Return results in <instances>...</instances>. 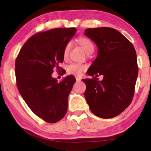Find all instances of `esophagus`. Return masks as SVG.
Returning <instances> with one entry per match:
<instances>
[{"mask_svg": "<svg viewBox=\"0 0 151 151\" xmlns=\"http://www.w3.org/2000/svg\"><path fill=\"white\" fill-rule=\"evenodd\" d=\"M81 78L80 77H78V76H77V77H76V80L77 81H81Z\"/></svg>", "mask_w": 151, "mask_h": 151, "instance_id": "34e87169", "label": "esophagus"}]
</instances>
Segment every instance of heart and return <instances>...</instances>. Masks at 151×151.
I'll list each match as a JSON object with an SVG mask.
<instances>
[{"mask_svg": "<svg viewBox=\"0 0 151 151\" xmlns=\"http://www.w3.org/2000/svg\"><path fill=\"white\" fill-rule=\"evenodd\" d=\"M78 43L80 45L81 47L83 48V50L85 51L86 54H91L92 53L94 50V46L91 40L87 37H79L77 40ZM71 47L70 43L66 45L65 47V49L63 51V57L65 59H67L68 57L69 52H70ZM86 69V66L84 65H81L79 64L73 63L71 64L70 65L68 66L67 67V72L70 74H75V75H80L82 73V72Z\"/></svg>", "mask_w": 151, "mask_h": 151, "instance_id": "b5f03b06", "label": "heart"}]
</instances>
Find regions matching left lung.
I'll list each match as a JSON object with an SVG mask.
<instances>
[{"instance_id": "left-lung-1", "label": "left lung", "mask_w": 151, "mask_h": 151, "mask_svg": "<svg viewBox=\"0 0 151 151\" xmlns=\"http://www.w3.org/2000/svg\"><path fill=\"white\" fill-rule=\"evenodd\" d=\"M84 34L98 47L97 57L86 72L93 79H82L86 86V101L98 117H115L132 101L138 72L136 50L114 28H88ZM94 75H102L103 79L99 81Z\"/></svg>"}]
</instances>
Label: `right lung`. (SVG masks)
<instances>
[{"instance_id":"1","label":"right lung","mask_w":151,"mask_h":151,"mask_svg":"<svg viewBox=\"0 0 151 151\" xmlns=\"http://www.w3.org/2000/svg\"><path fill=\"white\" fill-rule=\"evenodd\" d=\"M77 32L74 27L55 28L29 38L15 60L19 92L35 114L50 124L65 116L68 96L76 79L67 76L60 82L52 77L54 68L63 62L66 45Z\"/></svg>"}]
</instances>
